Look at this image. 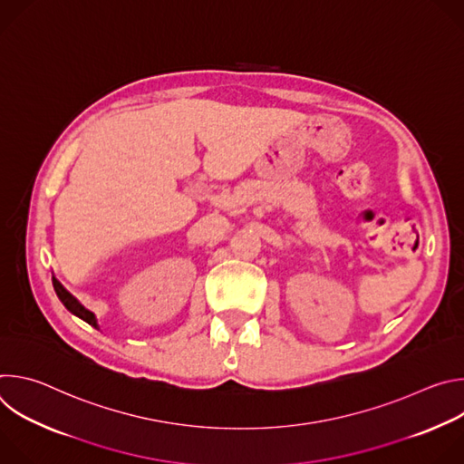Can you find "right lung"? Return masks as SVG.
Listing matches in <instances>:
<instances>
[{
	"instance_id": "right-lung-1",
	"label": "right lung",
	"mask_w": 464,
	"mask_h": 464,
	"mask_svg": "<svg viewBox=\"0 0 464 464\" xmlns=\"http://www.w3.org/2000/svg\"><path fill=\"white\" fill-rule=\"evenodd\" d=\"M53 286H54V292H56V295H58V299L63 303V306L68 308L72 314H75L77 317H81V319H84L86 323H90L92 326H95V328H99V324H97V317H95V314L93 312H90L88 308H84L68 290H65L62 285H60V281L56 279V277H53Z\"/></svg>"
}]
</instances>
